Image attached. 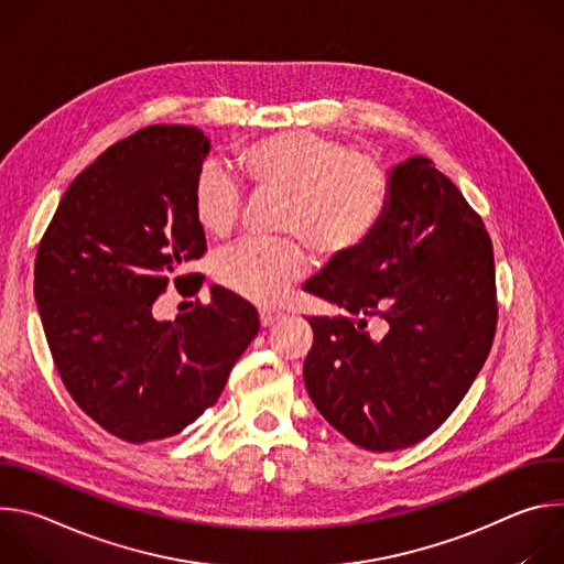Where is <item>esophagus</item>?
<instances>
[{
    "label": "esophagus",
    "mask_w": 564,
    "mask_h": 564,
    "mask_svg": "<svg viewBox=\"0 0 564 564\" xmlns=\"http://www.w3.org/2000/svg\"><path fill=\"white\" fill-rule=\"evenodd\" d=\"M281 316H283V314L276 312V310H261V312H259V318H261V326H263V328L274 326Z\"/></svg>",
    "instance_id": "1"
}]
</instances>
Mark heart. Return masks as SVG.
Here are the masks:
<instances>
[{
    "label": "heart",
    "instance_id": "obj_1",
    "mask_svg": "<svg viewBox=\"0 0 564 564\" xmlns=\"http://www.w3.org/2000/svg\"><path fill=\"white\" fill-rule=\"evenodd\" d=\"M238 170L259 194L285 196L279 229L299 236L326 259H346L379 229L390 205V174L372 155L305 129L281 131L250 142L238 153ZM243 192L236 178L212 165L194 185V220L212 238H227L240 218ZM296 240H248L214 263L218 283L231 294L270 305L307 272Z\"/></svg>",
    "mask_w": 564,
    "mask_h": 564
}]
</instances>
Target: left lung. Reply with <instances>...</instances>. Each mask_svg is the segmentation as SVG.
Returning a JSON list of instances; mask_svg holds the SVG:
<instances>
[{
    "label": "left lung",
    "mask_w": 564,
    "mask_h": 564,
    "mask_svg": "<svg viewBox=\"0 0 564 564\" xmlns=\"http://www.w3.org/2000/svg\"><path fill=\"white\" fill-rule=\"evenodd\" d=\"M390 183L375 236L305 285L348 312L307 318V394L333 429L372 453L435 433L485 366L498 328L485 220L431 158H409ZM370 319L383 338L369 335Z\"/></svg>",
    "instance_id": "left-lung-1"
}]
</instances>
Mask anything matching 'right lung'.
I'll use <instances>...</instances> for the list:
<instances>
[{
  "mask_svg": "<svg viewBox=\"0 0 564 564\" xmlns=\"http://www.w3.org/2000/svg\"><path fill=\"white\" fill-rule=\"evenodd\" d=\"M198 127L151 124L111 144L64 192L35 257V301L57 375L96 424L129 444L178 435L214 406L259 335L252 303L214 285L174 321L153 305L207 252L194 185Z\"/></svg>",
  "mask_w": 564,
  "mask_h": 564,
  "instance_id": "1",
  "label": "right lung"
}]
</instances>
